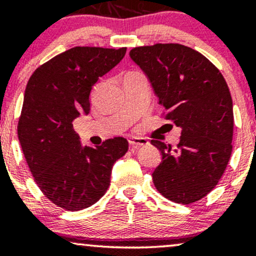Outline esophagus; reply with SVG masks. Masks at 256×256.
<instances>
[{
  "label": "esophagus",
  "mask_w": 256,
  "mask_h": 256,
  "mask_svg": "<svg viewBox=\"0 0 256 256\" xmlns=\"http://www.w3.org/2000/svg\"><path fill=\"white\" fill-rule=\"evenodd\" d=\"M128 143L132 146H146L149 144L148 140L146 138H140V137H130L128 138Z\"/></svg>",
  "instance_id": "1"
}]
</instances>
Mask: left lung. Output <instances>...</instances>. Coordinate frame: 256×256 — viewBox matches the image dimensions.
I'll use <instances>...</instances> for the list:
<instances>
[{"label": "left lung", "mask_w": 256, "mask_h": 256, "mask_svg": "<svg viewBox=\"0 0 256 256\" xmlns=\"http://www.w3.org/2000/svg\"><path fill=\"white\" fill-rule=\"evenodd\" d=\"M150 80L165 119L182 128L176 148L152 140L162 155L152 172L158 192L176 204L204 198L224 174L232 152L234 110L224 77L201 52L178 43L131 49Z\"/></svg>", "instance_id": "obj_1"}]
</instances>
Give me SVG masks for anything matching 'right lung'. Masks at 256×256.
I'll list each match as a JSON object with an SVG mask.
<instances>
[{
  "instance_id": "1",
  "label": "right lung",
  "mask_w": 256,
  "mask_h": 256,
  "mask_svg": "<svg viewBox=\"0 0 256 256\" xmlns=\"http://www.w3.org/2000/svg\"><path fill=\"white\" fill-rule=\"evenodd\" d=\"M126 48L74 46L32 73L18 122V137L40 192L66 210L98 201L110 183L112 167L128 149L125 138L83 146L72 122L90 112V91L125 56Z\"/></svg>"
}]
</instances>
